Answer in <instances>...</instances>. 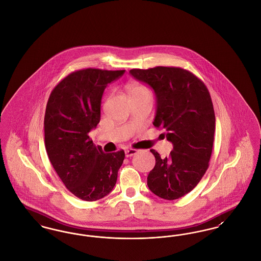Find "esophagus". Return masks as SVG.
Segmentation results:
<instances>
[{"label":"esophagus","mask_w":261,"mask_h":261,"mask_svg":"<svg viewBox=\"0 0 261 261\" xmlns=\"http://www.w3.org/2000/svg\"><path fill=\"white\" fill-rule=\"evenodd\" d=\"M137 149H128L125 150V155L127 156V158H130V156H132V155H134V154H136Z\"/></svg>","instance_id":"1"}]
</instances>
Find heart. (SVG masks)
Wrapping results in <instances>:
<instances>
[{
    "label": "heart",
    "mask_w": 261,
    "mask_h": 261,
    "mask_svg": "<svg viewBox=\"0 0 261 261\" xmlns=\"http://www.w3.org/2000/svg\"><path fill=\"white\" fill-rule=\"evenodd\" d=\"M128 90H129L130 98H131V97H134V96H137V95H140V94H143V93H148V92H149V90L145 87V86H142V85H134V84L129 85Z\"/></svg>",
    "instance_id": "1"
}]
</instances>
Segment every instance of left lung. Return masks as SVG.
I'll list each match as a JSON object with an SVG mask.
<instances>
[{
	"label": "left lung",
	"mask_w": 261,
	"mask_h": 261,
	"mask_svg": "<svg viewBox=\"0 0 261 261\" xmlns=\"http://www.w3.org/2000/svg\"><path fill=\"white\" fill-rule=\"evenodd\" d=\"M130 74L153 89V125L164 129L162 135L173 144L164 159L150 149L155 165L148 176V187L162 199H179L199 184L210 165L215 131L211 94L199 77L181 67L134 68Z\"/></svg>",
	"instance_id": "obj_1"
}]
</instances>
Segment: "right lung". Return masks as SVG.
Returning a JSON list of instances; mask_svg holds the SVG:
<instances>
[{
  "mask_svg": "<svg viewBox=\"0 0 261 261\" xmlns=\"http://www.w3.org/2000/svg\"><path fill=\"white\" fill-rule=\"evenodd\" d=\"M124 72L76 70L54 88L47 102L44 131L49 160L67 190L86 201L112 192L124 161L123 149L105 153L89 137L100 119L105 88Z\"/></svg>",
  "mask_w": 261,
  "mask_h": 261,
  "instance_id": "obj_1",
  "label": "right lung"
}]
</instances>
